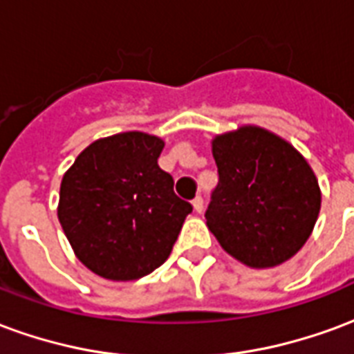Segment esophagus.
I'll use <instances>...</instances> for the list:
<instances>
[{"mask_svg": "<svg viewBox=\"0 0 354 354\" xmlns=\"http://www.w3.org/2000/svg\"><path fill=\"white\" fill-rule=\"evenodd\" d=\"M193 208H195V212H203V208H205V201H203L201 195L193 199Z\"/></svg>", "mask_w": 354, "mask_h": 354, "instance_id": "1", "label": "esophagus"}]
</instances>
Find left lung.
<instances>
[{
    "label": "left lung",
    "instance_id": "8db88e82",
    "mask_svg": "<svg viewBox=\"0 0 354 354\" xmlns=\"http://www.w3.org/2000/svg\"><path fill=\"white\" fill-rule=\"evenodd\" d=\"M218 185L205 218L227 254L250 267L290 260L320 210L315 172L296 147L260 127L212 140Z\"/></svg>",
    "mask_w": 354,
    "mask_h": 354
}]
</instances>
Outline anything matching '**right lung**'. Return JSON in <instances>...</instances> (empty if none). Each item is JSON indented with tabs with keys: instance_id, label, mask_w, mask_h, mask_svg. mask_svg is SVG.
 Returning a JSON list of instances; mask_svg holds the SVG:
<instances>
[{
	"instance_id": "obj_1",
	"label": "right lung",
	"mask_w": 354,
	"mask_h": 354,
	"mask_svg": "<svg viewBox=\"0 0 354 354\" xmlns=\"http://www.w3.org/2000/svg\"><path fill=\"white\" fill-rule=\"evenodd\" d=\"M165 142L121 132L85 147L60 184L58 220L73 252L109 281H136L162 266L193 207L157 165Z\"/></svg>"
}]
</instances>
